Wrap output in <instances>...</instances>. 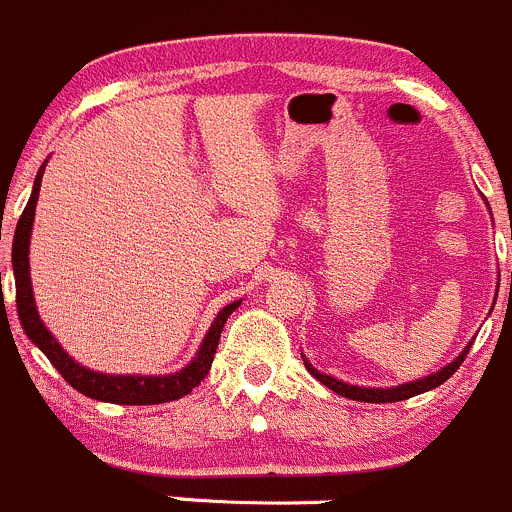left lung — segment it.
I'll use <instances>...</instances> for the list:
<instances>
[{"label": "left lung", "instance_id": "left-lung-1", "mask_svg": "<svg viewBox=\"0 0 512 512\" xmlns=\"http://www.w3.org/2000/svg\"><path fill=\"white\" fill-rule=\"evenodd\" d=\"M470 346H473V343H468V348H465V351L460 353V356L455 358V361L450 363V366L440 368V371L433 373V376H426V378H421V381H413V383H406V386H396V388H358V386H348V383L336 381V378L326 376V373H318L316 368H313L308 361H303V363H306L308 373H311L313 378H318V381H321L323 386L331 388V391L338 393V396L351 398V401H363V403H396V401H406V398L418 396V393H426V391H430V388H438L440 383L448 381V378L453 376L455 371H458L460 363L465 361V356H468Z\"/></svg>", "mask_w": 512, "mask_h": 512}]
</instances>
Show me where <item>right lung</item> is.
Listing matches in <instances>:
<instances>
[{
	"label": "right lung",
	"instance_id": "obj_1",
	"mask_svg": "<svg viewBox=\"0 0 512 512\" xmlns=\"http://www.w3.org/2000/svg\"><path fill=\"white\" fill-rule=\"evenodd\" d=\"M42 171L39 169L37 179H34L32 196H29L27 206H24L22 216L17 221V231H14V244H12V263H14V286H17V313L22 328L32 343H37L44 351V356L52 361V366L62 373L64 381L72 388H77L84 396L94 398V401L106 403H121V406H156V403H169L176 398H184L204 381L209 373L211 363H214V353L219 348L221 331L224 323L231 313L239 308L241 301L229 303L221 308L216 321L211 323V331L206 333L204 343H201L199 353L194 361L184 368V371L174 373V376H106V373H94L89 368L79 366L74 358L67 356L57 338L44 328L39 321L37 306H34L32 296V281H29V234H32V221L34 209H37L39 199V186H42Z\"/></svg>",
	"mask_w": 512,
	"mask_h": 512
}]
</instances>
